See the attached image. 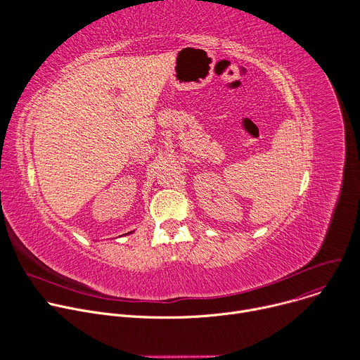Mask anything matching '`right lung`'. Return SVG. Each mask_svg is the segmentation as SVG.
<instances>
[{
	"mask_svg": "<svg viewBox=\"0 0 360 360\" xmlns=\"http://www.w3.org/2000/svg\"><path fill=\"white\" fill-rule=\"evenodd\" d=\"M128 233H132V232H128ZM128 233H127V235H128Z\"/></svg>",
	"mask_w": 360,
	"mask_h": 360,
	"instance_id": "right-lung-1",
	"label": "right lung"
}]
</instances>
